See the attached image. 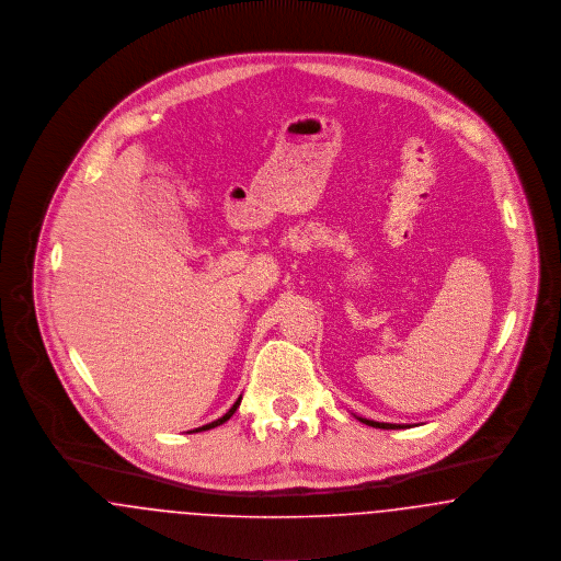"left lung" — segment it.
<instances>
[{
    "label": "left lung",
    "mask_w": 561,
    "mask_h": 561,
    "mask_svg": "<svg viewBox=\"0 0 561 561\" xmlns=\"http://www.w3.org/2000/svg\"><path fill=\"white\" fill-rule=\"evenodd\" d=\"M356 420H360L363 424L367 426H374V428H386V431H399V428H408L405 424H390V422H376V420H367V417H360V415H354Z\"/></svg>",
    "instance_id": "obj_1"
}]
</instances>
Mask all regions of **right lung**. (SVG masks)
<instances>
[{"label":"right lung","mask_w":561,"mask_h":561,"mask_svg":"<svg viewBox=\"0 0 561 561\" xmlns=\"http://www.w3.org/2000/svg\"><path fill=\"white\" fill-rule=\"evenodd\" d=\"M240 399L242 397H238L237 403L228 410V412L224 413L221 417H217V420H213V422H208V424H205V426H201V428H194V431H190V433H201V431H208V428H215V426H219V424H224V422H228L232 415H234V412L238 410V405H240Z\"/></svg>","instance_id":"add662e5"}]
</instances>
